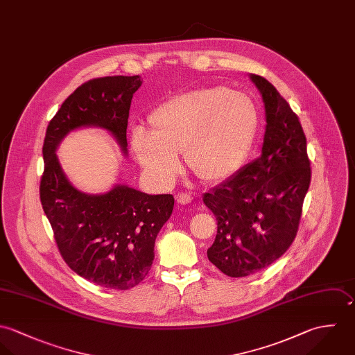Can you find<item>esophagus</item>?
<instances>
[{"instance_id":"34e87169","label":"esophagus","mask_w":355,"mask_h":355,"mask_svg":"<svg viewBox=\"0 0 355 355\" xmlns=\"http://www.w3.org/2000/svg\"><path fill=\"white\" fill-rule=\"evenodd\" d=\"M175 199H177V202H178L180 205H189V203H192V200H193V198H192L189 193H187V192H180V193L175 196Z\"/></svg>"}]
</instances>
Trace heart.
Returning a JSON list of instances; mask_svg holds the SVG:
<instances>
[{"mask_svg": "<svg viewBox=\"0 0 355 355\" xmlns=\"http://www.w3.org/2000/svg\"><path fill=\"white\" fill-rule=\"evenodd\" d=\"M149 129L132 130L130 144L146 175L170 184L178 170V152L191 171L206 182L230 177L244 162L258 128L254 101L226 87L196 89L178 94L149 118Z\"/></svg>", "mask_w": 355, "mask_h": 355, "instance_id": "1", "label": "heart"}]
</instances>
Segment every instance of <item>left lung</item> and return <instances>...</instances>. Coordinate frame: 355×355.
I'll list each match as a JSON object with an SVG mask.
<instances>
[{
  "mask_svg": "<svg viewBox=\"0 0 355 355\" xmlns=\"http://www.w3.org/2000/svg\"><path fill=\"white\" fill-rule=\"evenodd\" d=\"M266 111L262 155L203 195L216 218L209 261L229 277L269 268L296 237L311 168L297 115L263 76L251 75Z\"/></svg>",
  "mask_w": 355,
  "mask_h": 355,
  "instance_id": "left-lung-1",
  "label": "left lung"
}]
</instances>
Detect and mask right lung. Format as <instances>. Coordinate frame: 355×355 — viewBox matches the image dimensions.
<instances>
[{
	"label": "right lung",
	"instance_id": "obj_1",
	"mask_svg": "<svg viewBox=\"0 0 355 355\" xmlns=\"http://www.w3.org/2000/svg\"><path fill=\"white\" fill-rule=\"evenodd\" d=\"M140 75L103 76L85 82L51 119L44 146L40 199L59 252L78 276L107 289H130L150 270L155 240L174 207L173 195H146L118 185L86 195L66 178L56 148L70 132L98 126L128 152V119Z\"/></svg>",
	"mask_w": 355,
	"mask_h": 355
}]
</instances>
